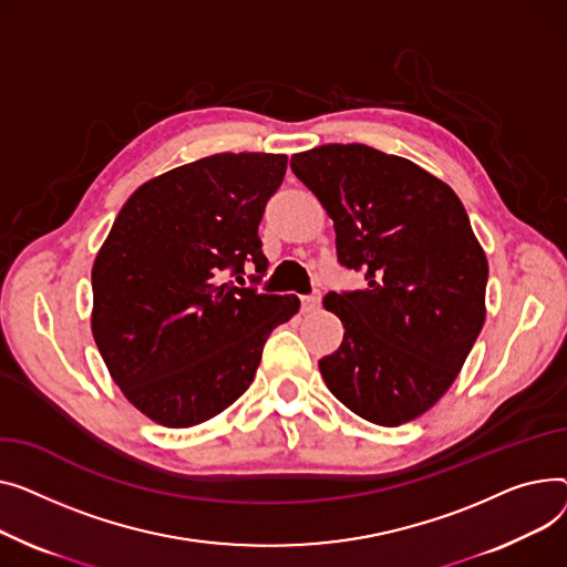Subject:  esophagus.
<instances>
[{"label": "esophagus", "instance_id": "esophagus-1", "mask_svg": "<svg viewBox=\"0 0 567 567\" xmlns=\"http://www.w3.org/2000/svg\"><path fill=\"white\" fill-rule=\"evenodd\" d=\"M302 309H305L307 313H313V311L320 309V292H318V290H316L313 295L302 297Z\"/></svg>", "mask_w": 567, "mask_h": 567}]
</instances>
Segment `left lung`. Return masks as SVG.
<instances>
[{"label": "left lung", "instance_id": "1", "mask_svg": "<svg viewBox=\"0 0 567 567\" xmlns=\"http://www.w3.org/2000/svg\"><path fill=\"white\" fill-rule=\"evenodd\" d=\"M292 174L334 219L357 292H329L346 327L318 361L327 389L357 416L395 427L451 389L485 322L487 256L457 194L412 159L363 144L295 153Z\"/></svg>", "mask_w": 567, "mask_h": 567}]
</instances>
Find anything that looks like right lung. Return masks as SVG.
I'll list each match as a JSON object with an SVG mask.
<instances>
[{"label":"right lung","instance_id":"1","mask_svg":"<svg viewBox=\"0 0 567 567\" xmlns=\"http://www.w3.org/2000/svg\"><path fill=\"white\" fill-rule=\"evenodd\" d=\"M288 166L275 153H217L135 189L91 270V331L112 380L151 421L204 423L249 389L262 346L297 295L221 281L254 260L258 224ZM243 279V277H240Z\"/></svg>","mask_w":567,"mask_h":567}]
</instances>
